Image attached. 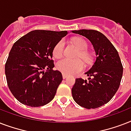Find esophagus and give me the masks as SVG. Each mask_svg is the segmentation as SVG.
<instances>
[{
  "instance_id": "obj_1",
  "label": "esophagus",
  "mask_w": 131,
  "mask_h": 131,
  "mask_svg": "<svg viewBox=\"0 0 131 131\" xmlns=\"http://www.w3.org/2000/svg\"><path fill=\"white\" fill-rule=\"evenodd\" d=\"M68 75H65V74H62V78H63V79H66Z\"/></svg>"
}]
</instances>
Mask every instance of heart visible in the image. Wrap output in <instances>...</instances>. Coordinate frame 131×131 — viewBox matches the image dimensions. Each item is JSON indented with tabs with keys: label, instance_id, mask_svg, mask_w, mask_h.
Listing matches in <instances>:
<instances>
[{
	"label": "heart",
	"instance_id": "1",
	"mask_svg": "<svg viewBox=\"0 0 131 131\" xmlns=\"http://www.w3.org/2000/svg\"><path fill=\"white\" fill-rule=\"evenodd\" d=\"M73 42L80 50L78 56L84 60V61H88L89 60L90 56L86 51L88 48L87 42L82 38H76L74 39ZM64 45V42L63 40H60L56 43L53 49V55L54 57H61L63 53ZM56 69L63 74L72 75L81 71L84 69V64L79 59L71 60L68 58H62L57 62Z\"/></svg>",
	"mask_w": 131,
	"mask_h": 131
}]
</instances>
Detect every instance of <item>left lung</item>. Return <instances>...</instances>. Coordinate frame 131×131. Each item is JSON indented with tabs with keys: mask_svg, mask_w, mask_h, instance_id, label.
I'll use <instances>...</instances> for the list:
<instances>
[{
	"mask_svg": "<svg viewBox=\"0 0 131 131\" xmlns=\"http://www.w3.org/2000/svg\"><path fill=\"white\" fill-rule=\"evenodd\" d=\"M72 32L87 38L96 56L93 66L86 73L88 80L77 78L72 88V96L83 107H99L112 99L120 86L123 73L120 56L110 40L97 30L82 29Z\"/></svg>",
	"mask_w": 131,
	"mask_h": 131,
	"instance_id": "8db88e82",
	"label": "left lung"
}]
</instances>
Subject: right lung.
Wrapping results in <instances>:
<instances>
[{"label": "right lung", "mask_w": 131, "mask_h": 131, "mask_svg": "<svg viewBox=\"0 0 131 131\" xmlns=\"http://www.w3.org/2000/svg\"><path fill=\"white\" fill-rule=\"evenodd\" d=\"M67 33L35 30L13 44L5 64V75L10 91L21 103L40 107L54 98L62 76L53 70V49Z\"/></svg>", "instance_id": "right-lung-1"}]
</instances>
